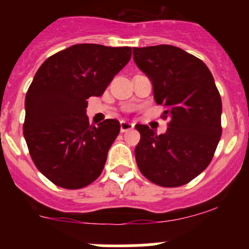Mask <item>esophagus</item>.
<instances>
[{"instance_id":"34e87169","label":"esophagus","mask_w":249,"mask_h":249,"mask_svg":"<svg viewBox=\"0 0 249 249\" xmlns=\"http://www.w3.org/2000/svg\"><path fill=\"white\" fill-rule=\"evenodd\" d=\"M132 127H134V124H132V123L126 122V120H122V122H120V131L122 132L129 131Z\"/></svg>"}]
</instances>
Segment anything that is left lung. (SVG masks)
<instances>
[{
  "instance_id": "8db88e82",
  "label": "left lung",
  "mask_w": 249,
  "mask_h": 249,
  "mask_svg": "<svg viewBox=\"0 0 249 249\" xmlns=\"http://www.w3.org/2000/svg\"><path fill=\"white\" fill-rule=\"evenodd\" d=\"M134 61L150 79L155 102L170 118L158 135L137 124V166L147 179L175 188L194 179L210 165L222 135V100L208 67L178 47L132 48Z\"/></svg>"
}]
</instances>
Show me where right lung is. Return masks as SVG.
Masks as SVG:
<instances>
[{
	"label": "right lung",
	"instance_id": "add662e5",
	"mask_svg": "<svg viewBox=\"0 0 249 249\" xmlns=\"http://www.w3.org/2000/svg\"><path fill=\"white\" fill-rule=\"evenodd\" d=\"M130 57V47L74 44L35 74L25 97L24 137L37 169L57 187L80 189L101 175L120 124L89 125L87 100L101 96Z\"/></svg>",
	"mask_w": 249,
	"mask_h": 249
}]
</instances>
